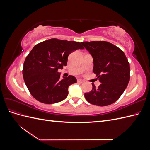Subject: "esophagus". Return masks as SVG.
I'll list each match as a JSON object with an SVG mask.
<instances>
[{"label": "esophagus", "mask_w": 150, "mask_h": 150, "mask_svg": "<svg viewBox=\"0 0 150 150\" xmlns=\"http://www.w3.org/2000/svg\"><path fill=\"white\" fill-rule=\"evenodd\" d=\"M78 83H84V81L83 79H78Z\"/></svg>", "instance_id": "1"}]
</instances>
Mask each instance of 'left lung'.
I'll list each match as a JSON object with an SVG mask.
<instances>
[{
	"label": "left lung",
	"mask_w": 150,
	"mask_h": 150,
	"mask_svg": "<svg viewBox=\"0 0 150 150\" xmlns=\"http://www.w3.org/2000/svg\"><path fill=\"white\" fill-rule=\"evenodd\" d=\"M93 58V72L101 84L85 93L86 100L94 105H110L125 91L130 79L129 63L123 51L106 41L82 42Z\"/></svg>",
	"instance_id": "1"
}]
</instances>
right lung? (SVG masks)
Returning <instances> with one entry per match:
<instances>
[{"instance_id": "1", "label": "right lung", "mask_w": 150, "mask_h": 150, "mask_svg": "<svg viewBox=\"0 0 150 150\" xmlns=\"http://www.w3.org/2000/svg\"><path fill=\"white\" fill-rule=\"evenodd\" d=\"M79 49H84L79 42L57 39L35 45L26 57L22 70L24 82L32 96L45 104L66 99L68 88L77 83V79L73 76L61 79L57 71L66 66L68 56Z\"/></svg>"}]
</instances>
